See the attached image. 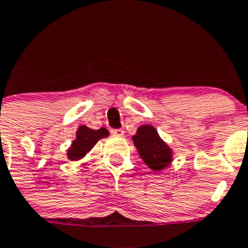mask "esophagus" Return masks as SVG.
<instances>
[{"label":"esophagus","mask_w":248,"mask_h":248,"mask_svg":"<svg viewBox=\"0 0 248 248\" xmlns=\"http://www.w3.org/2000/svg\"><path fill=\"white\" fill-rule=\"evenodd\" d=\"M111 135L116 136V137H122L124 135V131L122 128H113L111 129Z\"/></svg>","instance_id":"1"}]
</instances>
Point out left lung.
<instances>
[{"label":"left lung","instance_id":"1","mask_svg":"<svg viewBox=\"0 0 248 248\" xmlns=\"http://www.w3.org/2000/svg\"><path fill=\"white\" fill-rule=\"evenodd\" d=\"M133 142L142 159L153 170H160L170 163V149L160 140L155 127L140 126L133 136Z\"/></svg>","mask_w":248,"mask_h":248}]
</instances>
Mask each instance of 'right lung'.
<instances>
[{
    "mask_svg": "<svg viewBox=\"0 0 248 248\" xmlns=\"http://www.w3.org/2000/svg\"><path fill=\"white\" fill-rule=\"evenodd\" d=\"M108 135V129L100 128L97 131L88 128L86 126L79 127L77 131V140L73 142L71 147L68 151V157L70 160H78L84 155L96 144L97 140L102 137H106Z\"/></svg>",
    "mask_w": 248,
    "mask_h": 248,
    "instance_id": "add662e5",
    "label": "right lung"
}]
</instances>
